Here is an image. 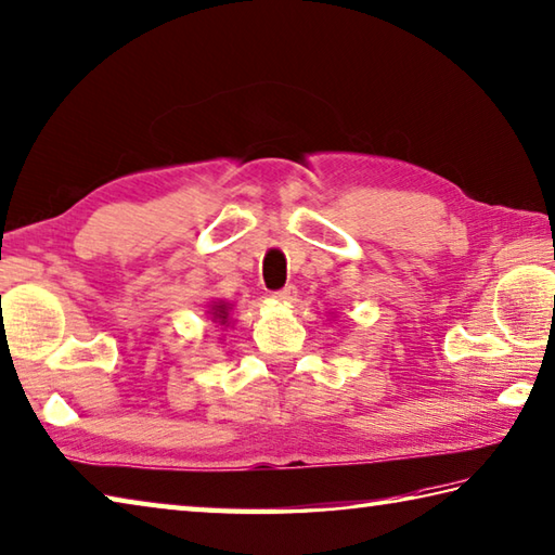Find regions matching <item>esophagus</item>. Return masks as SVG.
<instances>
[{
	"label": "esophagus",
	"instance_id": "esophagus-1",
	"mask_svg": "<svg viewBox=\"0 0 555 555\" xmlns=\"http://www.w3.org/2000/svg\"><path fill=\"white\" fill-rule=\"evenodd\" d=\"M296 296H298V291H296V286H286V288H281V291H276V294H274V298L279 300V304H284V306H288V304H294V300H296Z\"/></svg>",
	"mask_w": 555,
	"mask_h": 555
}]
</instances>
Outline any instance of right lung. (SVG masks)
<instances>
[{
  "label": "right lung",
  "instance_id": "1",
  "mask_svg": "<svg viewBox=\"0 0 555 555\" xmlns=\"http://www.w3.org/2000/svg\"><path fill=\"white\" fill-rule=\"evenodd\" d=\"M230 312H233V304L230 300H210V306L206 310V315L210 322H216V325H220L223 330L233 327V320H230Z\"/></svg>",
  "mask_w": 555,
  "mask_h": 555
}]
</instances>
